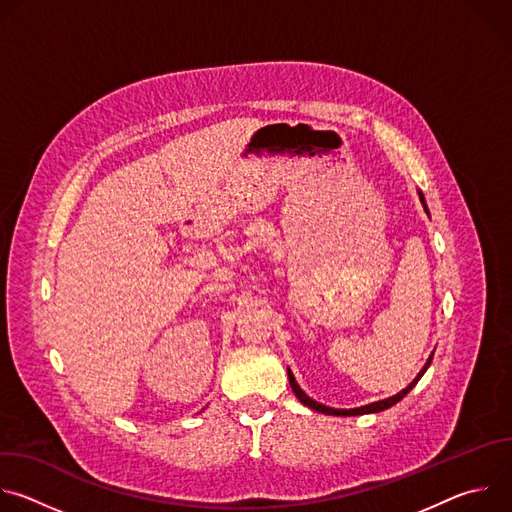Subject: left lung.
<instances>
[{
  "label": "left lung",
  "mask_w": 512,
  "mask_h": 512,
  "mask_svg": "<svg viewBox=\"0 0 512 512\" xmlns=\"http://www.w3.org/2000/svg\"><path fill=\"white\" fill-rule=\"evenodd\" d=\"M419 200H421V204H423V210L429 214V210H427V204H425V198H423V194L419 192ZM431 358H433V352H431V356L427 358V362L423 364V369L417 373V377L403 389V391H399L397 395H393V397H389V399H383V401H375V403H369V405H362V407H352V409H334V407H328V405H322V403H318L316 399H312V397H308L304 391H302V387L298 385V381H296V377H294V373H291L289 369H287V379H289V385H291V391L296 393V397L300 399V403H304L306 407H310V409H314V411H318V413H324V415H340V417H350V415H364V413H379V411H385V409H389V407H393V405H397L417 383H419V379L425 375V371L429 369V364H431Z\"/></svg>",
  "instance_id": "obj_1"
}]
</instances>
